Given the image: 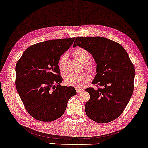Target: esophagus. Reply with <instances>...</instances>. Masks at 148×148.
Segmentation results:
<instances>
[{
	"mask_svg": "<svg viewBox=\"0 0 148 148\" xmlns=\"http://www.w3.org/2000/svg\"><path fill=\"white\" fill-rule=\"evenodd\" d=\"M83 91H84V89H77V92L78 94H80V93Z\"/></svg>",
	"mask_w": 148,
	"mask_h": 148,
	"instance_id": "obj_1",
	"label": "esophagus"
}]
</instances>
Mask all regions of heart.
Masks as SVG:
<instances>
[{"label":"heart","mask_w":148,"mask_h":148,"mask_svg":"<svg viewBox=\"0 0 148 148\" xmlns=\"http://www.w3.org/2000/svg\"><path fill=\"white\" fill-rule=\"evenodd\" d=\"M73 56L78 61L86 64L91 59V56L87 51L83 48H77L73 51ZM68 58V55L64 53L60 57L58 61V67L62 72H66V62ZM87 70L92 72L94 71V67L91 65L86 66ZM91 80V76L87 73L81 74H70L66 76L64 78V82L68 86H73L77 88H82L86 86Z\"/></svg>","instance_id":"1"}]
</instances>
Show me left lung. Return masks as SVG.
<instances>
[{
    "label": "left lung",
    "instance_id": "obj_1",
    "mask_svg": "<svg viewBox=\"0 0 148 148\" xmlns=\"http://www.w3.org/2000/svg\"><path fill=\"white\" fill-rule=\"evenodd\" d=\"M77 46L91 54L96 63L92 84L86 89L90 95L85 105L87 116L98 123L117 118L125 110L134 91L135 69L128 53L120 44L103 37H78Z\"/></svg>",
    "mask_w": 148,
    "mask_h": 148
}]
</instances>
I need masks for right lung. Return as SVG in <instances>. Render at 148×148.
I'll list each match as a JSON object with an SVG mask.
<instances>
[{
  "instance_id": "1",
  "label": "right lung",
  "mask_w": 148,
  "mask_h": 148,
  "mask_svg": "<svg viewBox=\"0 0 148 148\" xmlns=\"http://www.w3.org/2000/svg\"><path fill=\"white\" fill-rule=\"evenodd\" d=\"M75 38L48 40L29 47L16 65V88L30 115L53 121L64 113L69 99L77 94L72 86H62L58 61ZM57 86H55V84Z\"/></svg>"
}]
</instances>
